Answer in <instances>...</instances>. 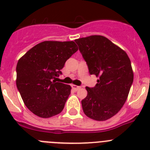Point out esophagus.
Listing matches in <instances>:
<instances>
[{"label":"esophagus","mask_w":150,"mask_h":150,"mask_svg":"<svg viewBox=\"0 0 150 150\" xmlns=\"http://www.w3.org/2000/svg\"><path fill=\"white\" fill-rule=\"evenodd\" d=\"M71 88H72V89L75 90V91H78V90H79L81 88L80 86H77V85H75V84H72L71 85Z\"/></svg>","instance_id":"esophagus-1"}]
</instances>
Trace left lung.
<instances>
[{"mask_svg":"<svg viewBox=\"0 0 150 150\" xmlns=\"http://www.w3.org/2000/svg\"><path fill=\"white\" fill-rule=\"evenodd\" d=\"M75 41L90 74L99 78L95 87H86L83 111L93 120H107L120 111L127 98L134 81L131 60L125 51L103 36L91 35Z\"/></svg>","mask_w":150,"mask_h":150,"instance_id":"obj_1","label":"left lung"}]
</instances>
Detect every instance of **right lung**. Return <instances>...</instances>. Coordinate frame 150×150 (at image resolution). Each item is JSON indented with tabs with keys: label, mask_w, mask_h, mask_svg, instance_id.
<instances>
[{
	"label": "right lung",
	"mask_w": 150,
	"mask_h": 150,
	"mask_svg": "<svg viewBox=\"0 0 150 150\" xmlns=\"http://www.w3.org/2000/svg\"><path fill=\"white\" fill-rule=\"evenodd\" d=\"M77 50L74 41H46L19 59L16 87L25 105L37 116L50 118L62 111L71 88L55 79Z\"/></svg>",
	"instance_id": "1"
}]
</instances>
